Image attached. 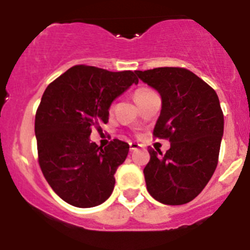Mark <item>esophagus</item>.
<instances>
[{"label":"esophagus","mask_w":250,"mask_h":250,"mask_svg":"<svg viewBox=\"0 0 250 250\" xmlns=\"http://www.w3.org/2000/svg\"><path fill=\"white\" fill-rule=\"evenodd\" d=\"M141 145L140 144H136V143H130V151H134V150L139 149Z\"/></svg>","instance_id":"34e87169"}]
</instances>
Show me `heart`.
<instances>
[{
  "label": "heart",
  "mask_w": 250,
  "mask_h": 250,
  "mask_svg": "<svg viewBox=\"0 0 250 250\" xmlns=\"http://www.w3.org/2000/svg\"><path fill=\"white\" fill-rule=\"evenodd\" d=\"M149 92H151V90L150 89H146V87H140V89L136 90L135 94H134V99H135V101L138 103V101L144 96V95L149 94Z\"/></svg>",
  "instance_id": "obj_1"
}]
</instances>
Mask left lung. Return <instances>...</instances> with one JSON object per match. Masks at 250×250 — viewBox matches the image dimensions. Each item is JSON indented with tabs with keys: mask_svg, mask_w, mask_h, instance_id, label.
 Here are the masks:
<instances>
[{
	"mask_svg": "<svg viewBox=\"0 0 250 250\" xmlns=\"http://www.w3.org/2000/svg\"><path fill=\"white\" fill-rule=\"evenodd\" d=\"M135 74L160 94L161 111L152 135L170 141L165 154L149 149L146 189L163 204H187L202 193L218 165L224 131L218 95L187 68L158 67Z\"/></svg>",
	"mask_w": 250,
	"mask_h": 250,
	"instance_id": "1",
	"label": "left lung"
}]
</instances>
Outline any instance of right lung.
Instances as JSON below:
<instances>
[{
    "instance_id": "add662e5",
    "label": "right lung",
    "mask_w": 250,
    "mask_h": 250,
    "mask_svg": "<svg viewBox=\"0 0 250 250\" xmlns=\"http://www.w3.org/2000/svg\"><path fill=\"white\" fill-rule=\"evenodd\" d=\"M138 83L132 71L76 65L46 87L35 118L39 164L52 190L68 204L92 208L111 195L129 144L114 139L99 146L90 140L91 127L101 129L112 101Z\"/></svg>"
}]
</instances>
